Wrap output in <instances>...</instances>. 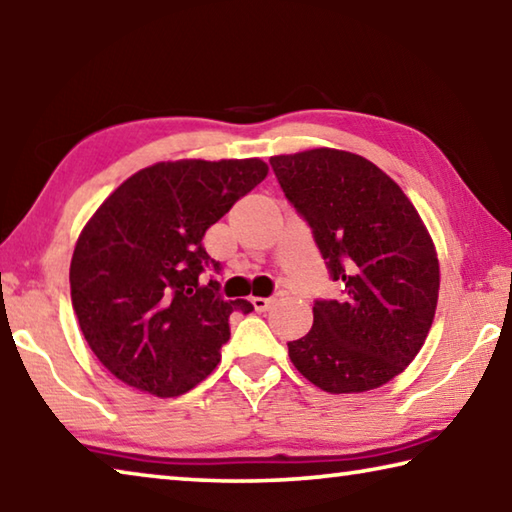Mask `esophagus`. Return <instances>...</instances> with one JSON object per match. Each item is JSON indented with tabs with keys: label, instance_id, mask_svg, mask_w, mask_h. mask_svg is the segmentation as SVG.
I'll return each mask as SVG.
<instances>
[{
	"label": "esophagus",
	"instance_id": "esophagus-1",
	"mask_svg": "<svg viewBox=\"0 0 512 512\" xmlns=\"http://www.w3.org/2000/svg\"><path fill=\"white\" fill-rule=\"evenodd\" d=\"M274 301H276L274 297H254V299H251V303H254V308H256L258 312H265V310H270Z\"/></svg>",
	"mask_w": 512,
	"mask_h": 512
}]
</instances>
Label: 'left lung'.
<instances>
[{
  "label": "left lung",
  "mask_w": 512,
  "mask_h": 512,
  "mask_svg": "<svg viewBox=\"0 0 512 512\" xmlns=\"http://www.w3.org/2000/svg\"><path fill=\"white\" fill-rule=\"evenodd\" d=\"M288 202L312 229L339 299H317L306 337L288 342L297 371L328 393L382 387L432 328L438 258L402 188L369 159L317 148L270 159Z\"/></svg>",
  "instance_id": "left-lung-1"
}]
</instances>
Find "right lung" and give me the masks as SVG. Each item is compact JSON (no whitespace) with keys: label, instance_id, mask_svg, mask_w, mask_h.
I'll return each instance as SVG.
<instances>
[{"label":"right lung","instance_id":"1","mask_svg":"<svg viewBox=\"0 0 512 512\" xmlns=\"http://www.w3.org/2000/svg\"><path fill=\"white\" fill-rule=\"evenodd\" d=\"M267 175L261 159L161 161L98 206L71 258V306L107 371L159 398L193 389L220 362L229 301L202 274L222 265L202 238Z\"/></svg>","mask_w":512,"mask_h":512}]
</instances>
